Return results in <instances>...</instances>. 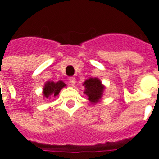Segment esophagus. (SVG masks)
Instances as JSON below:
<instances>
[{
  "label": "esophagus",
  "instance_id": "34e87169",
  "mask_svg": "<svg viewBox=\"0 0 159 159\" xmlns=\"http://www.w3.org/2000/svg\"><path fill=\"white\" fill-rule=\"evenodd\" d=\"M69 82L71 86H74V85L76 84V78H75V77H70Z\"/></svg>",
  "mask_w": 159,
  "mask_h": 159
}]
</instances>
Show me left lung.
<instances>
[{
	"mask_svg": "<svg viewBox=\"0 0 159 159\" xmlns=\"http://www.w3.org/2000/svg\"><path fill=\"white\" fill-rule=\"evenodd\" d=\"M83 86L85 88L83 93L88 96L90 103L94 105L100 102L103 96L105 86L101 83V81L99 78L97 77L89 78L83 83Z\"/></svg>",
	"mask_w": 159,
	"mask_h": 159,
	"instance_id": "8db88e82",
	"label": "left lung"
}]
</instances>
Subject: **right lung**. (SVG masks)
<instances>
[{"instance_id": "obj_1", "label": "right lung", "mask_w": 159, "mask_h": 159, "mask_svg": "<svg viewBox=\"0 0 159 159\" xmlns=\"http://www.w3.org/2000/svg\"><path fill=\"white\" fill-rule=\"evenodd\" d=\"M66 84L63 81H59L54 83L52 81H48L45 83L42 89V96L46 99H51L52 97L59 95L60 90L65 88Z\"/></svg>"}]
</instances>
